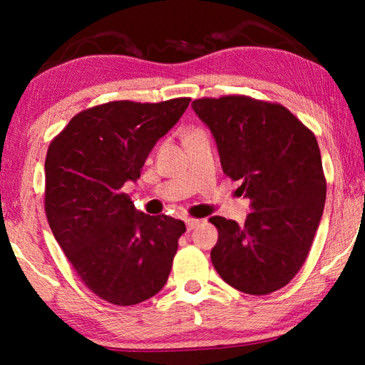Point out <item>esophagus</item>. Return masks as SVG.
I'll list each match as a JSON object with an SVG mask.
<instances>
[{
  "label": "esophagus",
  "instance_id": "esophagus-1",
  "mask_svg": "<svg viewBox=\"0 0 365 365\" xmlns=\"http://www.w3.org/2000/svg\"><path fill=\"white\" fill-rule=\"evenodd\" d=\"M201 220L197 219H185V224H187V230H193L197 225H200Z\"/></svg>",
  "mask_w": 365,
  "mask_h": 365
}]
</instances>
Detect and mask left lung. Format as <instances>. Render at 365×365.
Instances as JSON below:
<instances>
[{"label": "left lung", "mask_w": 365, "mask_h": 365, "mask_svg": "<svg viewBox=\"0 0 365 365\" xmlns=\"http://www.w3.org/2000/svg\"><path fill=\"white\" fill-rule=\"evenodd\" d=\"M191 108L212 133L224 174L242 182L252 207L242 227L209 219L219 230L214 267L243 293L280 289L304 264L322 219L327 185L317 140L280 104L222 96Z\"/></svg>", "instance_id": "obj_1"}]
</instances>
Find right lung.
<instances>
[{
  "label": "right lung",
  "mask_w": 365,
  "mask_h": 365,
  "mask_svg": "<svg viewBox=\"0 0 365 365\" xmlns=\"http://www.w3.org/2000/svg\"><path fill=\"white\" fill-rule=\"evenodd\" d=\"M113 101L77 114L48 148L45 211L51 232L86 287L132 306L169 279L185 224L138 211L122 193L190 104Z\"/></svg>",
  "instance_id": "add662e5"
}]
</instances>
